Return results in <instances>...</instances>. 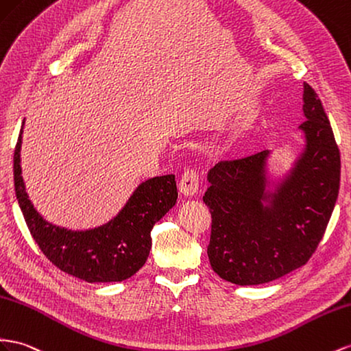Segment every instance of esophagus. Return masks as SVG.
<instances>
[{"label":"esophagus","instance_id":"obj_1","mask_svg":"<svg viewBox=\"0 0 351 351\" xmlns=\"http://www.w3.org/2000/svg\"><path fill=\"white\" fill-rule=\"evenodd\" d=\"M197 186H199V173L196 171V168L193 167L187 168L182 176V180H180V192H182L184 196H192L196 193Z\"/></svg>","mask_w":351,"mask_h":351}]
</instances>
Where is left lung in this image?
Here are the masks:
<instances>
[{
  "label": "left lung",
  "mask_w": 351,
  "mask_h": 351,
  "mask_svg": "<svg viewBox=\"0 0 351 351\" xmlns=\"http://www.w3.org/2000/svg\"><path fill=\"white\" fill-rule=\"evenodd\" d=\"M302 101L304 152L271 198L266 195L269 150L220 160L208 173L204 202L213 221L206 252L213 270L227 282L260 285L285 276L304 266L324 238L339 191V149L307 82Z\"/></svg>",
  "instance_id": "obj_1"
}]
</instances>
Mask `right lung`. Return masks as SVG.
<instances>
[{
  "label": "right lung",
  "mask_w": 351,
  "mask_h": 351,
  "mask_svg": "<svg viewBox=\"0 0 351 351\" xmlns=\"http://www.w3.org/2000/svg\"><path fill=\"white\" fill-rule=\"evenodd\" d=\"M22 132L19 134L13 176L19 206L27 229L43 254L56 267L85 282H121L136 274L152 248L150 230L177 202L176 176L146 180L108 224L72 232L47 223L27 197L21 168Z\"/></svg>",
  "instance_id": "add662e5"
}]
</instances>
